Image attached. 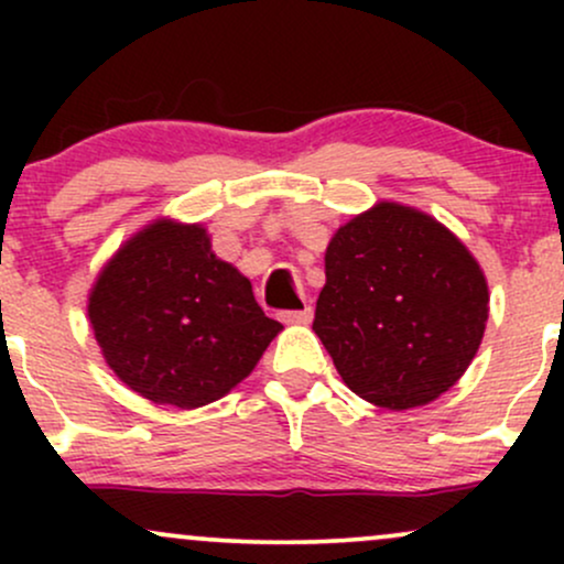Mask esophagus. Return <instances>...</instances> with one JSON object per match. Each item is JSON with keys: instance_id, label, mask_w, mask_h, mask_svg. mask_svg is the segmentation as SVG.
Returning a JSON list of instances; mask_svg holds the SVG:
<instances>
[{"instance_id": "1", "label": "esophagus", "mask_w": 564, "mask_h": 564, "mask_svg": "<svg viewBox=\"0 0 564 564\" xmlns=\"http://www.w3.org/2000/svg\"><path fill=\"white\" fill-rule=\"evenodd\" d=\"M281 321L283 323H310L313 321V307H310V304H304L302 310H286V313H281Z\"/></svg>"}]
</instances>
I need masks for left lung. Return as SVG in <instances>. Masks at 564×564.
I'll return each instance as SVG.
<instances>
[{"mask_svg":"<svg viewBox=\"0 0 564 564\" xmlns=\"http://www.w3.org/2000/svg\"><path fill=\"white\" fill-rule=\"evenodd\" d=\"M488 300L480 264L448 228L381 200L334 232L313 332L349 390L408 411L462 379Z\"/></svg>","mask_w":564,"mask_h":564,"instance_id":"obj_1","label":"left lung"}]
</instances>
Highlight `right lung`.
I'll return each mask as SVG.
<instances>
[{
    "label": "right lung",
    "mask_w": 564,
    "mask_h": 564,
    "mask_svg": "<svg viewBox=\"0 0 564 564\" xmlns=\"http://www.w3.org/2000/svg\"><path fill=\"white\" fill-rule=\"evenodd\" d=\"M102 358L129 390L191 411L254 371L281 332L249 278L217 260L200 225L159 219L116 251L89 291Z\"/></svg>",
    "instance_id": "1"
}]
</instances>
